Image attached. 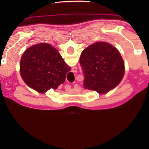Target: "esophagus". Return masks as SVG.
Returning a JSON list of instances; mask_svg holds the SVG:
<instances>
[{"instance_id":"obj_1","label":"esophagus","mask_w":149,"mask_h":149,"mask_svg":"<svg viewBox=\"0 0 149 149\" xmlns=\"http://www.w3.org/2000/svg\"><path fill=\"white\" fill-rule=\"evenodd\" d=\"M74 69H77V68H74Z\"/></svg>"}]
</instances>
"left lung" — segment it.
<instances>
[{
    "label": "left lung",
    "instance_id": "8db88e82",
    "mask_svg": "<svg viewBox=\"0 0 149 149\" xmlns=\"http://www.w3.org/2000/svg\"><path fill=\"white\" fill-rule=\"evenodd\" d=\"M80 64L85 89L105 93L121 82L125 72L119 51L105 42H95L81 53Z\"/></svg>",
    "mask_w": 149,
    "mask_h": 149
}]
</instances>
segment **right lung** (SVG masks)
I'll list each match as a JSON object with an SVG mask.
<instances>
[{
  "mask_svg": "<svg viewBox=\"0 0 149 149\" xmlns=\"http://www.w3.org/2000/svg\"><path fill=\"white\" fill-rule=\"evenodd\" d=\"M70 70L58 50L47 43L30 47L20 61V74L24 82L40 93L58 88Z\"/></svg>",
  "mask_w": 149,
  "mask_h": 149,
  "instance_id": "add662e5",
  "label": "right lung"
}]
</instances>
